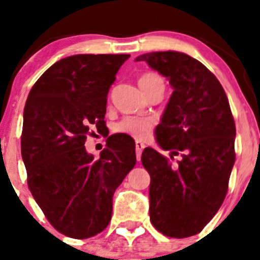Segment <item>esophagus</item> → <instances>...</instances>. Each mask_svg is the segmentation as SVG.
Segmentation results:
<instances>
[{
  "mask_svg": "<svg viewBox=\"0 0 260 260\" xmlns=\"http://www.w3.org/2000/svg\"><path fill=\"white\" fill-rule=\"evenodd\" d=\"M143 150H144V144L141 143V142H137V143H135V152H137L138 161L141 160V156H142V152H143Z\"/></svg>",
  "mask_w": 260,
  "mask_h": 260,
  "instance_id": "esophagus-1",
  "label": "esophagus"
}]
</instances>
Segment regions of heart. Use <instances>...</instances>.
Wrapping results in <instances>:
<instances>
[{
	"mask_svg": "<svg viewBox=\"0 0 260 260\" xmlns=\"http://www.w3.org/2000/svg\"><path fill=\"white\" fill-rule=\"evenodd\" d=\"M161 78L158 75L148 73V74L142 75L139 79V86H146V84L151 83L153 80H158ZM153 126H155V121L148 117H125L121 119L118 123L114 126V132L119 133V134H126L128 137H133L138 141H143L152 132Z\"/></svg>",
	"mask_w": 260,
	"mask_h": 260,
	"instance_id": "obj_1",
	"label": "heart"
}]
</instances>
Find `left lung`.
I'll use <instances>...</instances> for the list:
<instances>
[{"label": "left lung", "mask_w": 260, "mask_h": 260, "mask_svg": "<svg viewBox=\"0 0 260 260\" xmlns=\"http://www.w3.org/2000/svg\"><path fill=\"white\" fill-rule=\"evenodd\" d=\"M147 62L173 87L156 142L177 164L147 147L142 164L151 176L150 219L158 232L173 238L199 233L221 207L236 160V125L228 98L217 78L185 53H146Z\"/></svg>", "instance_id": "1"}]
</instances>
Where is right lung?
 Segmentation results:
<instances>
[{
	"instance_id": "right-lung-1",
	"label": "right lung",
	"mask_w": 260,
	"mask_h": 260,
	"mask_svg": "<svg viewBox=\"0 0 260 260\" xmlns=\"http://www.w3.org/2000/svg\"><path fill=\"white\" fill-rule=\"evenodd\" d=\"M130 54H75L38 79L23 113L20 150L27 182L48 221L68 237L89 238L112 217L113 194L137 162L135 143L110 135L95 158L89 127L107 132V96Z\"/></svg>"
}]
</instances>
